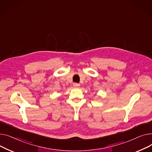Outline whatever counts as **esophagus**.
<instances>
[{
    "label": "esophagus",
    "mask_w": 152,
    "mask_h": 152,
    "mask_svg": "<svg viewBox=\"0 0 152 152\" xmlns=\"http://www.w3.org/2000/svg\"><path fill=\"white\" fill-rule=\"evenodd\" d=\"M73 86H74V87H75V88H79V87H80V84H78V83H74Z\"/></svg>",
    "instance_id": "1"
}]
</instances>
